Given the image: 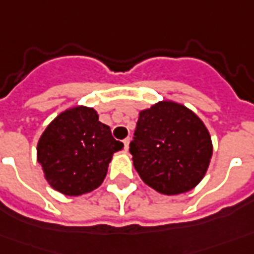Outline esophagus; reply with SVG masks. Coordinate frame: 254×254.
Segmentation results:
<instances>
[{"label": "esophagus", "mask_w": 254, "mask_h": 254, "mask_svg": "<svg viewBox=\"0 0 254 254\" xmlns=\"http://www.w3.org/2000/svg\"><path fill=\"white\" fill-rule=\"evenodd\" d=\"M130 141H131V138L130 137H127L126 139L123 141V144H124V149L126 150H128V146H130Z\"/></svg>", "instance_id": "esophagus-1"}]
</instances>
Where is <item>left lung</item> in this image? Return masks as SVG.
Returning <instances> with one entry per match:
<instances>
[{
	"mask_svg": "<svg viewBox=\"0 0 254 254\" xmlns=\"http://www.w3.org/2000/svg\"><path fill=\"white\" fill-rule=\"evenodd\" d=\"M130 153L146 185L163 195H178L202 181L213 144L206 126L192 110L160 101L139 112Z\"/></svg>",
	"mask_w": 254,
	"mask_h": 254,
	"instance_id": "left-lung-1",
	"label": "left lung"
}]
</instances>
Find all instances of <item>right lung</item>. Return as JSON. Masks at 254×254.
I'll use <instances>...</instances> for the list:
<instances>
[{
    "instance_id": "1",
    "label": "right lung",
    "mask_w": 254,
    "mask_h": 254,
    "mask_svg": "<svg viewBox=\"0 0 254 254\" xmlns=\"http://www.w3.org/2000/svg\"><path fill=\"white\" fill-rule=\"evenodd\" d=\"M123 142L112 137L97 110L74 106L59 113L37 144V160L51 187L67 196H80L104 183L113 153Z\"/></svg>"
}]
</instances>
